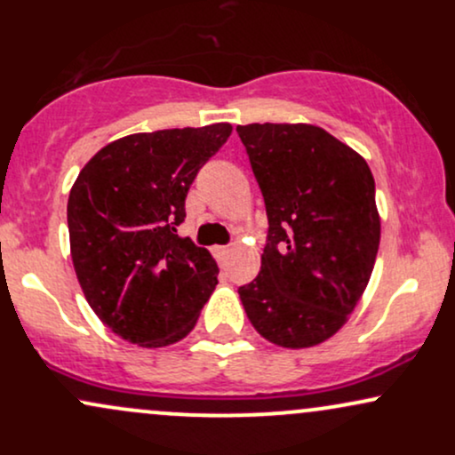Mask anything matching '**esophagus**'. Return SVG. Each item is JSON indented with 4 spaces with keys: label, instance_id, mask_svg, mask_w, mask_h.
<instances>
[{
    "label": "esophagus",
    "instance_id": "esophagus-1",
    "mask_svg": "<svg viewBox=\"0 0 455 455\" xmlns=\"http://www.w3.org/2000/svg\"><path fill=\"white\" fill-rule=\"evenodd\" d=\"M231 252H233V248H228V245H220V248H216L218 259L224 260V263H227L228 257H231Z\"/></svg>",
    "mask_w": 455,
    "mask_h": 455
}]
</instances>
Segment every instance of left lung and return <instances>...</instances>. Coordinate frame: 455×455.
Wrapping results in <instances>:
<instances>
[{
  "instance_id": "8db88e82",
  "label": "left lung",
  "mask_w": 455,
  "mask_h": 455,
  "mask_svg": "<svg viewBox=\"0 0 455 455\" xmlns=\"http://www.w3.org/2000/svg\"><path fill=\"white\" fill-rule=\"evenodd\" d=\"M267 212L260 271L239 297L284 348L325 342L362 299L380 242L374 177L357 151L310 124L237 126Z\"/></svg>"
}]
</instances>
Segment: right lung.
I'll use <instances>...</instances> for the list:
<instances>
[{"mask_svg":"<svg viewBox=\"0 0 455 455\" xmlns=\"http://www.w3.org/2000/svg\"><path fill=\"white\" fill-rule=\"evenodd\" d=\"M231 130L130 134L78 173L68 198L72 263L92 310L124 340L148 348L180 342L216 289V260L177 227L196 173Z\"/></svg>","mask_w":455,"mask_h":455,"instance_id":"1","label":"right lung"}]
</instances>
